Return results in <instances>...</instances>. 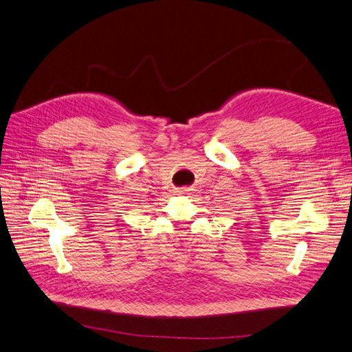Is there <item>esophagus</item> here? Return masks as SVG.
Returning a JSON list of instances; mask_svg holds the SVG:
<instances>
[{
	"mask_svg": "<svg viewBox=\"0 0 352 352\" xmlns=\"http://www.w3.org/2000/svg\"><path fill=\"white\" fill-rule=\"evenodd\" d=\"M187 192H189V189H186V187H182V189H177L178 195H186Z\"/></svg>",
	"mask_w": 352,
	"mask_h": 352,
	"instance_id": "obj_1",
	"label": "esophagus"
}]
</instances>
